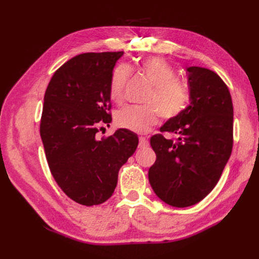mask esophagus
Instances as JSON below:
<instances>
[{
	"label": "esophagus",
	"mask_w": 259,
	"mask_h": 259,
	"mask_svg": "<svg viewBox=\"0 0 259 259\" xmlns=\"http://www.w3.org/2000/svg\"><path fill=\"white\" fill-rule=\"evenodd\" d=\"M149 146V141L146 138V137H140L139 138V147L140 148H146Z\"/></svg>",
	"instance_id": "1"
}]
</instances>
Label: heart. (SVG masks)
Here are the masks:
<instances>
[{"label": "heart", "mask_w": 259, "mask_h": 259, "mask_svg": "<svg viewBox=\"0 0 259 259\" xmlns=\"http://www.w3.org/2000/svg\"><path fill=\"white\" fill-rule=\"evenodd\" d=\"M138 69L153 85L147 98V102L152 104L125 107L117 113L115 122L121 128L135 133H147L151 125L158 122L159 112L166 119L179 115L187 107L189 97L186 88L176 80L175 70L166 60L158 57L147 58L138 64ZM129 75L130 71L124 65H118L113 69L109 82V93L112 101L122 102Z\"/></svg>", "instance_id": "b5f03b06"}]
</instances>
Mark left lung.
<instances>
[{
  "label": "left lung",
  "mask_w": 259,
  "mask_h": 259,
  "mask_svg": "<svg viewBox=\"0 0 259 259\" xmlns=\"http://www.w3.org/2000/svg\"><path fill=\"white\" fill-rule=\"evenodd\" d=\"M189 106L168 119L150 145L157 159L148 172L155 194L167 205L184 208L202 200L217 185L233 149L234 109L227 85L213 71L187 68Z\"/></svg>",
  "instance_id": "8db88e82"
}]
</instances>
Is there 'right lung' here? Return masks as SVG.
<instances>
[{"instance_id": "right-lung-1", "label": "right lung", "mask_w": 259, "mask_h": 259, "mask_svg": "<svg viewBox=\"0 0 259 259\" xmlns=\"http://www.w3.org/2000/svg\"><path fill=\"white\" fill-rule=\"evenodd\" d=\"M123 52L80 54L53 74L45 95L40 134L49 168L60 188L84 206L112 196L120 168L134 155L138 136L120 128L97 139L111 122L109 82Z\"/></svg>"}]
</instances>
